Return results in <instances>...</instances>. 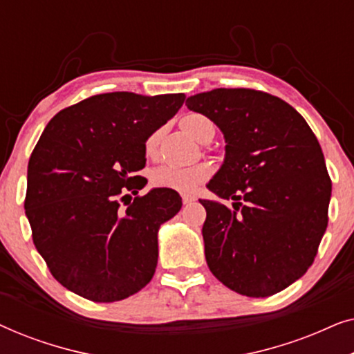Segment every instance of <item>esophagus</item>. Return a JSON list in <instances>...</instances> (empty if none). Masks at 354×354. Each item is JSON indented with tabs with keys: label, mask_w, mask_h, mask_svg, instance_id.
<instances>
[{
	"label": "esophagus",
	"mask_w": 354,
	"mask_h": 354,
	"mask_svg": "<svg viewBox=\"0 0 354 354\" xmlns=\"http://www.w3.org/2000/svg\"><path fill=\"white\" fill-rule=\"evenodd\" d=\"M195 200H196V198L193 196V195H182V201H183V205H190V203H193Z\"/></svg>",
	"instance_id": "obj_1"
}]
</instances>
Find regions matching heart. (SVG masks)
<instances>
[{
  "instance_id": "obj_1",
  "label": "heart",
  "mask_w": 354,
  "mask_h": 354,
  "mask_svg": "<svg viewBox=\"0 0 354 354\" xmlns=\"http://www.w3.org/2000/svg\"><path fill=\"white\" fill-rule=\"evenodd\" d=\"M211 122L201 114H187L180 119V127L183 132L190 135L200 142L203 130ZM212 125V124H211ZM159 138L161 132H153L145 142V154L148 158H154L158 153ZM211 176V166L206 162L193 164V166H172V164H164L151 172V182L154 187L169 188V190L180 193H193L201 183H205Z\"/></svg>"
}]
</instances>
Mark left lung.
Listing matches in <instances>:
<instances>
[{
    "label": "left lung",
    "mask_w": 354,
    "mask_h": 354,
    "mask_svg": "<svg viewBox=\"0 0 354 354\" xmlns=\"http://www.w3.org/2000/svg\"><path fill=\"white\" fill-rule=\"evenodd\" d=\"M224 135L225 158L207 183L221 201L206 209L207 268L246 297L282 292L306 272L327 229L332 195L316 135L283 100L250 88H216L187 98Z\"/></svg>",
    "instance_id": "left-lung-1"
}]
</instances>
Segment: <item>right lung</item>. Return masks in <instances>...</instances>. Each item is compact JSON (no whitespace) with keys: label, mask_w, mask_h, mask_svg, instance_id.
Here are the masks:
<instances>
[{"label":"right lung","mask_w":354,"mask_h":354,"mask_svg":"<svg viewBox=\"0 0 354 354\" xmlns=\"http://www.w3.org/2000/svg\"><path fill=\"white\" fill-rule=\"evenodd\" d=\"M185 95L130 91L90 96L43 130L27 169L26 214L53 277L96 303L119 301L153 279L158 232L182 198L147 185L145 142L182 108ZM126 205L122 207V203Z\"/></svg>","instance_id":"obj_1"}]
</instances>
